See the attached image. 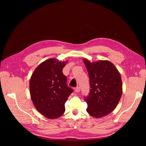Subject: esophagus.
<instances>
[{
  "label": "esophagus",
  "instance_id": "1",
  "mask_svg": "<svg viewBox=\"0 0 146 146\" xmlns=\"http://www.w3.org/2000/svg\"><path fill=\"white\" fill-rule=\"evenodd\" d=\"M80 86H77V87L75 88V92H80Z\"/></svg>",
  "mask_w": 146,
  "mask_h": 146
}]
</instances>
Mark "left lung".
I'll use <instances>...</instances> for the list:
<instances>
[{
	"label": "left lung",
	"instance_id": "left-lung-1",
	"mask_svg": "<svg viewBox=\"0 0 146 146\" xmlns=\"http://www.w3.org/2000/svg\"><path fill=\"white\" fill-rule=\"evenodd\" d=\"M90 78V91L85 97L87 112L100 118L116 108L122 94L121 74L113 63L107 60L91 63L83 59Z\"/></svg>",
	"mask_w": 146,
	"mask_h": 146
}]
</instances>
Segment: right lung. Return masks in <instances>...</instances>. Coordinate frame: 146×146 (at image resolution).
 <instances>
[{
    "mask_svg": "<svg viewBox=\"0 0 146 146\" xmlns=\"http://www.w3.org/2000/svg\"><path fill=\"white\" fill-rule=\"evenodd\" d=\"M65 62L48 59L35 70L30 80V92L38 111L48 119L58 118L65 111L64 104L73 92L63 73Z\"/></svg>",
    "mask_w": 146,
    "mask_h": 146,
    "instance_id": "right-lung-1",
    "label": "right lung"
}]
</instances>
